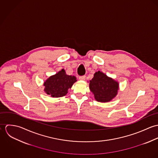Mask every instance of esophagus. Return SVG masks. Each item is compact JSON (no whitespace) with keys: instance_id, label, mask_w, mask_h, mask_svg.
<instances>
[{"instance_id":"34e87169","label":"esophagus","mask_w":158,"mask_h":158,"mask_svg":"<svg viewBox=\"0 0 158 158\" xmlns=\"http://www.w3.org/2000/svg\"><path fill=\"white\" fill-rule=\"evenodd\" d=\"M79 79L80 80H85L86 79V76L85 75H83V76H80L79 77Z\"/></svg>"}]
</instances>
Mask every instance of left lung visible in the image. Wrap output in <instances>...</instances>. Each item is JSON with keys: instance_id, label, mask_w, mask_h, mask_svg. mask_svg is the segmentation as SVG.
I'll return each mask as SVG.
<instances>
[{"instance_id": "left-lung-1", "label": "left lung", "mask_w": 158, "mask_h": 158, "mask_svg": "<svg viewBox=\"0 0 158 158\" xmlns=\"http://www.w3.org/2000/svg\"><path fill=\"white\" fill-rule=\"evenodd\" d=\"M89 81V88L98 102H110L117 94L118 83L100 71L95 72Z\"/></svg>"}]
</instances>
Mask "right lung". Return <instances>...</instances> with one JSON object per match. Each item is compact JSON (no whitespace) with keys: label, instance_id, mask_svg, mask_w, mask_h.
<instances>
[{"label":"right lung","instance_id":"right-lung-1","mask_svg":"<svg viewBox=\"0 0 158 158\" xmlns=\"http://www.w3.org/2000/svg\"><path fill=\"white\" fill-rule=\"evenodd\" d=\"M76 77L68 75L64 69H62L55 75L51 76L45 81V92L53 97H61L68 93L69 88L77 81Z\"/></svg>","mask_w":158,"mask_h":158}]
</instances>
